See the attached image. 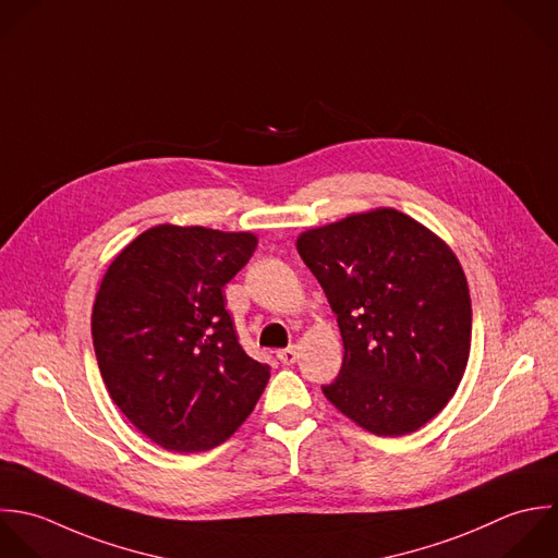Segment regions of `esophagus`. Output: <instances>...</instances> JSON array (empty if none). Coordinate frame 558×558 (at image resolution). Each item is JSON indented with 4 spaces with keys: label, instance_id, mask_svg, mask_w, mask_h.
Returning <instances> with one entry per match:
<instances>
[{
    "label": "esophagus",
    "instance_id": "obj_1",
    "mask_svg": "<svg viewBox=\"0 0 558 558\" xmlns=\"http://www.w3.org/2000/svg\"><path fill=\"white\" fill-rule=\"evenodd\" d=\"M278 361L284 363V365H293L298 361V350L291 345V348H284V350H278Z\"/></svg>",
    "mask_w": 558,
    "mask_h": 558
}]
</instances>
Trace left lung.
<instances>
[{"label":"left lung","instance_id":"obj_1","mask_svg":"<svg viewBox=\"0 0 558 558\" xmlns=\"http://www.w3.org/2000/svg\"><path fill=\"white\" fill-rule=\"evenodd\" d=\"M343 339L324 396L374 435L400 437L454 396L470 359L472 300L452 250L393 208L345 217L298 239Z\"/></svg>","mask_w":558,"mask_h":558}]
</instances>
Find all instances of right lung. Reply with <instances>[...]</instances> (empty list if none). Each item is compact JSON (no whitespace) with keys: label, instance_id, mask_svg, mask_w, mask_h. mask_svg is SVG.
<instances>
[{"label":"right lung","instance_id":"1","mask_svg":"<svg viewBox=\"0 0 558 558\" xmlns=\"http://www.w3.org/2000/svg\"><path fill=\"white\" fill-rule=\"evenodd\" d=\"M250 232L156 226L108 267L93 348L112 402L154 444L199 452L254 411L269 365L239 345L223 287L256 250Z\"/></svg>","mask_w":558,"mask_h":558}]
</instances>
